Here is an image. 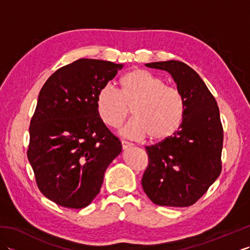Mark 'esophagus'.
<instances>
[{"mask_svg": "<svg viewBox=\"0 0 250 250\" xmlns=\"http://www.w3.org/2000/svg\"><path fill=\"white\" fill-rule=\"evenodd\" d=\"M121 145H122V148H124V149H128V148L133 146V144H132V143L126 142V141H122L121 142Z\"/></svg>", "mask_w": 250, "mask_h": 250, "instance_id": "esophagus-1", "label": "esophagus"}]
</instances>
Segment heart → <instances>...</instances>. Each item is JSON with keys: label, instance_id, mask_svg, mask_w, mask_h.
<instances>
[{"label": "heart", "instance_id": "obj_1", "mask_svg": "<svg viewBox=\"0 0 250 250\" xmlns=\"http://www.w3.org/2000/svg\"><path fill=\"white\" fill-rule=\"evenodd\" d=\"M118 86L116 92L106 84L95 97V108L104 125L119 128L131 108L134 118L121 130L122 135L130 139L149 136L152 142H164L178 131L186 109L178 89L167 86L161 77L144 68L125 73Z\"/></svg>", "mask_w": 250, "mask_h": 250}]
</instances>
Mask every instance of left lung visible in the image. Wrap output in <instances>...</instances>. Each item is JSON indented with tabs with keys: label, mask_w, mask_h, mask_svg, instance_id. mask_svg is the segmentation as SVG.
<instances>
[{
	"label": "left lung",
	"mask_w": 250,
	"mask_h": 250,
	"mask_svg": "<svg viewBox=\"0 0 250 250\" xmlns=\"http://www.w3.org/2000/svg\"><path fill=\"white\" fill-rule=\"evenodd\" d=\"M147 67L171 74L185 99V117L172 137L146 146L145 193L161 206L187 207L203 195L221 173L224 129L214 95L193 68L169 60Z\"/></svg>",
	"instance_id": "1"
}]
</instances>
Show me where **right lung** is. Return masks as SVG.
<instances>
[{"instance_id":"right-lung-1","label":"right lung","mask_w":250,"mask_h":250,"mask_svg":"<svg viewBox=\"0 0 250 250\" xmlns=\"http://www.w3.org/2000/svg\"><path fill=\"white\" fill-rule=\"evenodd\" d=\"M122 66L78 59L57 70L41 89L26 155L37 187L58 205L88 206L121 152V142L100 119L95 97Z\"/></svg>"}]
</instances>
